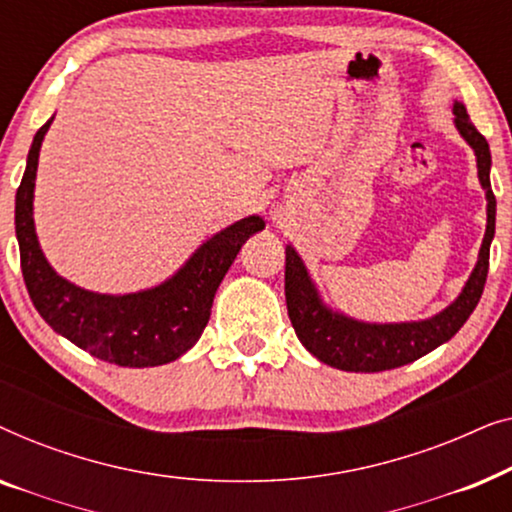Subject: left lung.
<instances>
[{"label": "left lung", "mask_w": 512, "mask_h": 512, "mask_svg": "<svg viewBox=\"0 0 512 512\" xmlns=\"http://www.w3.org/2000/svg\"><path fill=\"white\" fill-rule=\"evenodd\" d=\"M452 114L454 128L475 153L478 179L487 198V228L471 277L466 279L464 289L445 310L429 319L398 321V324H373V321L347 317L324 303L303 258L291 244H286L284 293L289 319L303 347L326 366L349 370V373H380V370L405 366L450 340L478 305L487 282L489 247H492L496 226V198L492 184H489L492 153H489L487 139L475 130L468 118L464 104L454 102Z\"/></svg>", "instance_id": "1"}]
</instances>
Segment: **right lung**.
Returning <instances> with one entry per match:
<instances>
[{
    "mask_svg": "<svg viewBox=\"0 0 512 512\" xmlns=\"http://www.w3.org/2000/svg\"><path fill=\"white\" fill-rule=\"evenodd\" d=\"M53 118H48L32 139L16 193L20 268L34 307L55 333L102 361L125 368H151L177 361L200 340L221 279L240 254L242 244L263 230L265 221L254 214L207 237L172 277L151 289L135 293L81 289L53 270L34 228L39 151Z\"/></svg>",
    "mask_w": 512,
    "mask_h": 512,
    "instance_id": "1",
    "label": "right lung"
}]
</instances>
